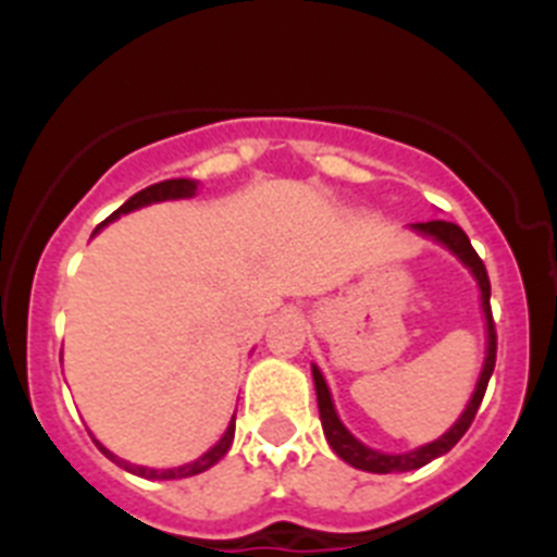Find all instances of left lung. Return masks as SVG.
<instances>
[{
    "label": "left lung",
    "mask_w": 557,
    "mask_h": 557,
    "mask_svg": "<svg viewBox=\"0 0 557 557\" xmlns=\"http://www.w3.org/2000/svg\"><path fill=\"white\" fill-rule=\"evenodd\" d=\"M412 228L421 231V234H426V236H432V239H437V243H444L446 248H449L451 253L460 256L462 262L471 268V273L476 275V282H480V289H482V312H485V318H488V357H485V368H482V373H480L476 391H474V396H471L466 412L460 416V421H457V424L451 426L444 437H437V441H432V444L421 446V449H416V451H405V455H382V451L368 449V446L359 444L357 437H354L346 426L339 424V418H337V412H334V405H332V393H329L321 371H318V368H312L314 391H318V410H321L323 435H326L329 446H332V449L337 451L343 460L351 462L354 469L373 471V474H391V471L421 469V466L432 462L435 457L446 455V451H449L451 446H455L457 441L466 435V432H469L471 421H474L476 410H480V405H482V396H485V387H488L491 373H494V366H496V329H494V314H491L488 270H485L482 259L476 256V250L471 248L466 231L455 223H446V220H426V223H416Z\"/></svg>",
    "instance_id": "1"
}]
</instances>
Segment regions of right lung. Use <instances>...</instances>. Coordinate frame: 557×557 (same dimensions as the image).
<instances>
[{"label": "right lung", "mask_w": 557, "mask_h": 557, "mask_svg": "<svg viewBox=\"0 0 557 557\" xmlns=\"http://www.w3.org/2000/svg\"><path fill=\"white\" fill-rule=\"evenodd\" d=\"M195 189H198V186H195V181H186V178H172V181H161V184H152V186H147V189L136 191V195H133V198L127 200V203H122L120 209L113 211V214L108 220H102L100 225L111 223V220H116V218H120V214H127V211L139 209V206L156 203V200L189 198V195H195ZM100 225H97V231H100ZM231 441H234V421H231L228 430H225V435L220 437V444L214 446V449H209L203 457H198V460H195V462H186V466H178V469H145V466H133V462H125V460H120V457H116V455H111V451H108L106 446H100V444H97V446H100L102 455L111 457V460L116 462V466H122V469L133 471V474L147 476V480H181V476H191V474H200V471L211 469V466H214V462H218L220 457L225 455V451H228Z\"/></svg>", "instance_id": "obj_1"}]
</instances>
